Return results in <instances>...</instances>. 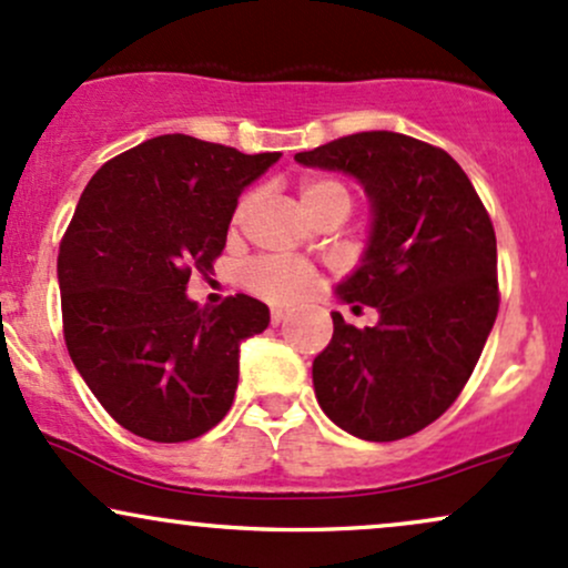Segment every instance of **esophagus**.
Listing matches in <instances>:
<instances>
[{"instance_id":"obj_1","label":"esophagus","mask_w":568,"mask_h":568,"mask_svg":"<svg viewBox=\"0 0 568 568\" xmlns=\"http://www.w3.org/2000/svg\"><path fill=\"white\" fill-rule=\"evenodd\" d=\"M288 310H272V326H280V323H283V321H288Z\"/></svg>"}]
</instances>
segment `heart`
<instances>
[{"label":"heart","mask_w":568,"mask_h":568,"mask_svg":"<svg viewBox=\"0 0 568 568\" xmlns=\"http://www.w3.org/2000/svg\"><path fill=\"white\" fill-rule=\"evenodd\" d=\"M298 199H302L304 213L310 217H317L328 210H342V213H351L353 196L347 191L345 183L332 178H313L304 180L302 189H298ZM253 196H245L236 204L234 221H242L251 210ZM317 283V274L313 266L302 264V261L291 258H258L251 261L242 272V285L251 291L253 296L264 298L272 304H294L298 298L313 294Z\"/></svg>","instance_id":"obj_1"}]
</instances>
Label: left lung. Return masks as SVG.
Here are the masks:
<instances>
[{
    "label": "left lung",
    "mask_w": 568,
    "mask_h": 568,
    "mask_svg": "<svg viewBox=\"0 0 568 568\" xmlns=\"http://www.w3.org/2000/svg\"><path fill=\"white\" fill-rule=\"evenodd\" d=\"M364 185L372 234L361 266L336 285L377 326L332 313L334 336L313 361L321 409L366 442L413 436L447 413L475 372L498 313L496 232L458 161L396 132H361L296 153Z\"/></svg>",
    "instance_id": "obj_1"
}]
</instances>
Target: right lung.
<instances>
[{"mask_svg":"<svg viewBox=\"0 0 568 568\" xmlns=\"http://www.w3.org/2000/svg\"><path fill=\"white\" fill-rule=\"evenodd\" d=\"M280 153L164 134L115 155L85 185L59 247L64 342L112 420L151 442H189L232 409L240 342L270 307L185 296L213 272L236 199Z\"/></svg>","mask_w":568,"mask_h":568,"instance_id":"add662e5","label":"right lung"}]
</instances>
